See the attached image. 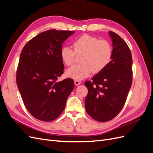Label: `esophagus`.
Masks as SVG:
<instances>
[{"label": "esophagus", "instance_id": "esophagus-1", "mask_svg": "<svg viewBox=\"0 0 153 153\" xmlns=\"http://www.w3.org/2000/svg\"><path fill=\"white\" fill-rule=\"evenodd\" d=\"M74 82H75V85H79L81 84V82L80 80H74Z\"/></svg>", "mask_w": 153, "mask_h": 153}]
</instances>
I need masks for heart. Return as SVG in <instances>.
Here are the masks:
<instances>
[{"mask_svg":"<svg viewBox=\"0 0 153 153\" xmlns=\"http://www.w3.org/2000/svg\"><path fill=\"white\" fill-rule=\"evenodd\" d=\"M73 47L74 50L64 46L60 54L68 66H72L75 62L76 55L83 54L80 59L82 63L69 68L66 72L67 76L74 80L84 79L92 71L97 73L103 71L112 59L113 50L107 40H100L95 36L84 34L73 41Z\"/></svg>","mask_w":153,"mask_h":153,"instance_id":"1","label":"heart"}]
</instances>
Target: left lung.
Returning a JSON list of instances; mask_svg holds the SVG:
<instances>
[{
	"label": "left lung",
	"instance_id": "obj_1",
	"mask_svg": "<svg viewBox=\"0 0 153 153\" xmlns=\"http://www.w3.org/2000/svg\"><path fill=\"white\" fill-rule=\"evenodd\" d=\"M109 35L113 45L112 61L92 82H85L86 112L100 122L108 121L121 112L132 84L131 51L118 34L110 31Z\"/></svg>",
	"mask_w": 153,
	"mask_h": 153
}]
</instances>
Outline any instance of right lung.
<instances>
[{
	"mask_svg": "<svg viewBox=\"0 0 153 153\" xmlns=\"http://www.w3.org/2000/svg\"><path fill=\"white\" fill-rule=\"evenodd\" d=\"M73 31L51 29L41 32L23 48L16 72V84L26 108L32 116L52 121L65 108L75 87L71 78L58 82L64 73L62 43Z\"/></svg>",
	"mask_w": 153,
	"mask_h": 153,
	"instance_id": "1",
	"label": "right lung"
}]
</instances>
